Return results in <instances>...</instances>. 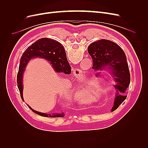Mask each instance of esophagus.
Segmentation results:
<instances>
[{
	"mask_svg": "<svg viewBox=\"0 0 148 148\" xmlns=\"http://www.w3.org/2000/svg\"><path fill=\"white\" fill-rule=\"evenodd\" d=\"M82 70L80 69H75L73 70V73L75 74V75H77V76H79L80 75V74L82 73Z\"/></svg>",
	"mask_w": 148,
	"mask_h": 148,
	"instance_id": "esophagus-1",
	"label": "esophagus"
}]
</instances>
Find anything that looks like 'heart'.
<instances>
[{"label":"heart","mask_w":148,"mask_h":148,"mask_svg":"<svg viewBox=\"0 0 148 148\" xmlns=\"http://www.w3.org/2000/svg\"><path fill=\"white\" fill-rule=\"evenodd\" d=\"M79 85L75 93V99L81 104H87L89 98V90L90 88L83 79H79Z\"/></svg>","instance_id":"heart-1"}]
</instances>
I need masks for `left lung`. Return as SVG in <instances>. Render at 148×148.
<instances>
[{
  "instance_id": "8db88e82",
  "label": "left lung",
  "mask_w": 148,
  "mask_h": 148,
  "mask_svg": "<svg viewBox=\"0 0 148 148\" xmlns=\"http://www.w3.org/2000/svg\"><path fill=\"white\" fill-rule=\"evenodd\" d=\"M88 51L93 60L92 68L96 70L107 69L110 71L117 90L112 111L117 109L120 104L127 98V96L120 95L124 93L130 83V73L127 61L126 55L117 44L106 39H101L91 43ZM97 73L96 76H99Z\"/></svg>"
}]
</instances>
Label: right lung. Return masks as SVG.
I'll use <instances>...</instances> for the list:
<instances>
[{
    "label": "right lung",
    "instance_id": "add662e5",
    "mask_svg": "<svg viewBox=\"0 0 148 148\" xmlns=\"http://www.w3.org/2000/svg\"><path fill=\"white\" fill-rule=\"evenodd\" d=\"M41 58L50 62L53 69L56 72L64 73L69 75L71 73V66L66 59L65 49L62 44L56 40L44 38L38 39L29 46L23 52L20 59L18 72L17 74V85L20 92L21 99L23 97V75L28 62L33 58ZM29 108L33 112L42 117H62L64 114H45L36 111L28 105Z\"/></svg>",
    "mask_w": 148,
    "mask_h": 148
}]
</instances>
